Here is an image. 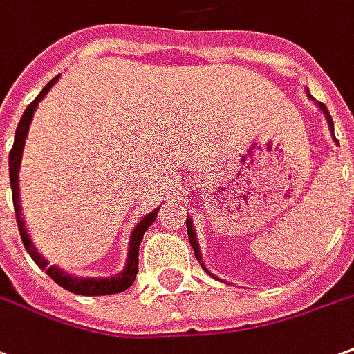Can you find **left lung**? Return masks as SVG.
<instances>
[{
    "mask_svg": "<svg viewBox=\"0 0 354 354\" xmlns=\"http://www.w3.org/2000/svg\"><path fill=\"white\" fill-rule=\"evenodd\" d=\"M319 108H322V110H324V114H326V116H328L329 127H331V131H333V120H331V116H329L328 108L324 106V104H322V102H319ZM333 137H335V136H333ZM186 227H187V238H189V244H192V248H194V254H196L197 261H199V263H201V256H199V246H197L196 232H194V228H192V221H189V218H186ZM201 268L205 269V266H203V263H201ZM205 271H207V269H205ZM207 273H209V271H207ZM209 275H211V273H209Z\"/></svg>",
    "mask_w": 354,
    "mask_h": 354,
    "instance_id": "left-lung-1",
    "label": "left lung"
}]
</instances>
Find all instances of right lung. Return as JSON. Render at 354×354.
Masks as SVG:
<instances>
[{"label": "right lung", "instance_id": "add662e5", "mask_svg": "<svg viewBox=\"0 0 354 354\" xmlns=\"http://www.w3.org/2000/svg\"><path fill=\"white\" fill-rule=\"evenodd\" d=\"M56 75L48 85L40 91V95L36 96L35 100L26 106V110L23 112V118L19 122L15 131V143L11 147V153H9V180H11V192H13V207H15V217H17V227H19V234H21V240L25 244L26 252L30 254V258L35 259V263L40 269H44L46 273L50 277L56 281L59 287H64L66 290H71L75 295H83V297H104V295H116V292H124L126 288H129L136 281L137 271H139V244L143 240V234L145 230L157 218L158 209L151 211L149 215H145V218H141V223L137 225L133 234H131V244H129V256H127L126 269L116 275V277H108V279H81V277H71L64 273L62 269L56 268V266H50L38 252L36 248L32 246L30 238L26 234V228L23 225V218H21V207H19V167H21V155H23V147H25L26 133H28V126H30V120L35 116V110L38 106V102L46 96V93L54 86V83L57 81Z\"/></svg>", "mask_w": 354, "mask_h": 354}]
</instances>
